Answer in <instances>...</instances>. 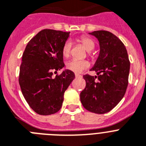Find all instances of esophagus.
Segmentation results:
<instances>
[{
  "label": "esophagus",
  "instance_id": "34e87169",
  "mask_svg": "<svg viewBox=\"0 0 146 146\" xmlns=\"http://www.w3.org/2000/svg\"><path fill=\"white\" fill-rule=\"evenodd\" d=\"M75 76L76 77V78H79V77H81V75H79V74H78V73H76Z\"/></svg>",
  "mask_w": 146,
  "mask_h": 146
}]
</instances>
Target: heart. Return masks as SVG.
<instances>
[{
    "label": "heart",
    "instance_id": "b5f03b06",
    "mask_svg": "<svg viewBox=\"0 0 146 146\" xmlns=\"http://www.w3.org/2000/svg\"><path fill=\"white\" fill-rule=\"evenodd\" d=\"M78 42L80 43L88 52L94 50V46H95L94 41L88 37L84 36V37L80 38L79 39H78ZM71 47H72V44L70 41H66L62 46V55L66 58H67L70 54ZM89 65H90V64L86 60L72 59L67 64V67L70 70L73 71L74 73H79L82 72L84 69L88 68Z\"/></svg>",
    "mask_w": 146,
    "mask_h": 146
}]
</instances>
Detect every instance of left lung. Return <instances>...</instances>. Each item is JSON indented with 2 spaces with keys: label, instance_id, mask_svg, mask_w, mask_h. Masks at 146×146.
I'll return each mask as SVG.
<instances>
[{
  "label": "left lung",
  "instance_id": "obj_1",
  "mask_svg": "<svg viewBox=\"0 0 146 146\" xmlns=\"http://www.w3.org/2000/svg\"><path fill=\"white\" fill-rule=\"evenodd\" d=\"M89 34L95 36L100 44V54L90 69L97 76H83L86 86L81 92L80 100L88 111L102 114L111 111L124 96L130 62L125 46L116 35L105 30Z\"/></svg>",
  "mask_w": 146,
  "mask_h": 146
}]
</instances>
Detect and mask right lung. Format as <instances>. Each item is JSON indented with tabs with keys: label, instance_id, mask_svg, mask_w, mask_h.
<instances>
[{
	"label": "right lung",
	"instance_id": "right-lung-1",
	"mask_svg": "<svg viewBox=\"0 0 146 146\" xmlns=\"http://www.w3.org/2000/svg\"><path fill=\"white\" fill-rule=\"evenodd\" d=\"M70 33L43 29L28 42L19 73V84L28 105L40 115L58 112L64 94L75 78L70 70L53 78L52 74L64 67L62 46Z\"/></svg>",
	"mask_w": 146,
	"mask_h": 146
}]
</instances>
